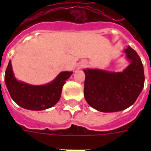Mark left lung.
I'll use <instances>...</instances> for the list:
<instances>
[{"label": "left lung", "instance_id": "obj_1", "mask_svg": "<svg viewBox=\"0 0 151 151\" xmlns=\"http://www.w3.org/2000/svg\"><path fill=\"white\" fill-rule=\"evenodd\" d=\"M129 62L122 72L84 69V96L92 107L101 112H117L131 106L142 92L144 70L136 51L128 46L123 52Z\"/></svg>", "mask_w": 151, "mask_h": 151}]
</instances>
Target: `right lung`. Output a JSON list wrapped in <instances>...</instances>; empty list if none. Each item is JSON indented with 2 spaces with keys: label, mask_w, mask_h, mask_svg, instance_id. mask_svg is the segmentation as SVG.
Instances as JSON below:
<instances>
[{
  "label": "right lung",
  "mask_w": 151,
  "mask_h": 151,
  "mask_svg": "<svg viewBox=\"0 0 151 151\" xmlns=\"http://www.w3.org/2000/svg\"><path fill=\"white\" fill-rule=\"evenodd\" d=\"M72 73V71H63L45 85H29L16 79L12 62L9 60L4 81L12 99L19 106L27 110H44L52 107L59 102L64 84Z\"/></svg>",
  "instance_id": "right-lung-1"
}]
</instances>
